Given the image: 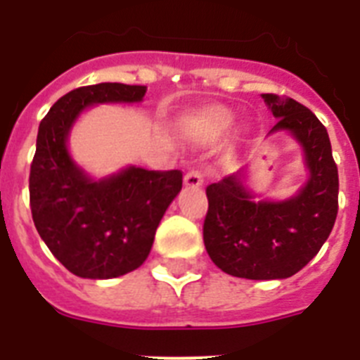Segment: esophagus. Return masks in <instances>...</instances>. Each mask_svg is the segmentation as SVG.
Wrapping results in <instances>:
<instances>
[{
  "label": "esophagus",
  "mask_w": 360,
  "mask_h": 360,
  "mask_svg": "<svg viewBox=\"0 0 360 360\" xmlns=\"http://www.w3.org/2000/svg\"><path fill=\"white\" fill-rule=\"evenodd\" d=\"M184 184L187 187H200L203 184V176L198 169H191L187 171L186 176H184Z\"/></svg>",
  "instance_id": "esophagus-1"
}]
</instances>
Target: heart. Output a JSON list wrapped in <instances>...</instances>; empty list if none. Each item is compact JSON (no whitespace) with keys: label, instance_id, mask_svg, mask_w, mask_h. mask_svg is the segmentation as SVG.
I'll return each mask as SVG.
<instances>
[{"label":"heart","instance_id":"heart-1","mask_svg":"<svg viewBox=\"0 0 360 360\" xmlns=\"http://www.w3.org/2000/svg\"><path fill=\"white\" fill-rule=\"evenodd\" d=\"M202 122L211 129L212 133H219L227 129L232 122V113L227 108L212 106L202 113Z\"/></svg>","mask_w":360,"mask_h":360}]
</instances>
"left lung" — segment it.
<instances>
[{
  "instance_id": "1",
  "label": "left lung",
  "mask_w": 360,
  "mask_h": 360,
  "mask_svg": "<svg viewBox=\"0 0 360 360\" xmlns=\"http://www.w3.org/2000/svg\"><path fill=\"white\" fill-rule=\"evenodd\" d=\"M262 97L278 119L270 133L288 131L301 144L310 178L283 202H256L243 186L245 171L207 186L203 243L212 263L234 278L285 279L328 240L339 209V174L321 120L290 97Z\"/></svg>"
}]
</instances>
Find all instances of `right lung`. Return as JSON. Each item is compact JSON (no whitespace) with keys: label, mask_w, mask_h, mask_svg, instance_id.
<instances>
[{"label":"right lung","mask_w":360,"mask_h":360,"mask_svg":"<svg viewBox=\"0 0 360 360\" xmlns=\"http://www.w3.org/2000/svg\"><path fill=\"white\" fill-rule=\"evenodd\" d=\"M146 86L101 82L63 95L37 131L30 165L34 225L50 252L79 278L111 279L149 256L165 209L182 189V171L126 167L91 180L70 157L66 141L84 108L139 103Z\"/></svg>","instance_id":"obj_1"}]
</instances>
